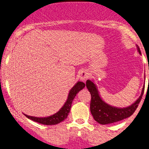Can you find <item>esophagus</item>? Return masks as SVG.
<instances>
[{
    "label": "esophagus",
    "mask_w": 149,
    "mask_h": 149,
    "mask_svg": "<svg viewBox=\"0 0 149 149\" xmlns=\"http://www.w3.org/2000/svg\"><path fill=\"white\" fill-rule=\"evenodd\" d=\"M88 73L85 70H82L80 72V79L83 82H86V80L88 78Z\"/></svg>",
    "instance_id": "1"
}]
</instances>
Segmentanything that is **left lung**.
I'll return each mask as SVG.
<instances>
[{"label": "left lung", "mask_w": 149, "mask_h": 149, "mask_svg": "<svg viewBox=\"0 0 149 149\" xmlns=\"http://www.w3.org/2000/svg\"><path fill=\"white\" fill-rule=\"evenodd\" d=\"M136 47L137 52L141 54L138 45H136ZM86 86L91 95L90 110L92 116L97 123L102 125L119 122L133 115L142 99L144 91V84L140 97L130 106L122 108V107L111 106L103 100L93 80H86Z\"/></svg>", "instance_id": "left-lung-1"}]
</instances>
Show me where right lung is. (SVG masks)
Listing matches in <instances>:
<instances>
[{"mask_svg": "<svg viewBox=\"0 0 149 149\" xmlns=\"http://www.w3.org/2000/svg\"><path fill=\"white\" fill-rule=\"evenodd\" d=\"M84 86H85V84L84 82L78 81L76 84L69 91L68 97H67V100H66L65 104H63V106L61 107V109L58 112L52 115V116L47 117H35L28 116V115L26 114L24 115L27 118L33 120V121L36 122L38 123L42 124V125H57V124L67 119L69 113L70 111L73 99L75 98V97H76V95L78 94L79 91L83 89Z\"/></svg>", "mask_w": 149, "mask_h": 149, "instance_id": "obj_1", "label": "right lung"}]
</instances>
